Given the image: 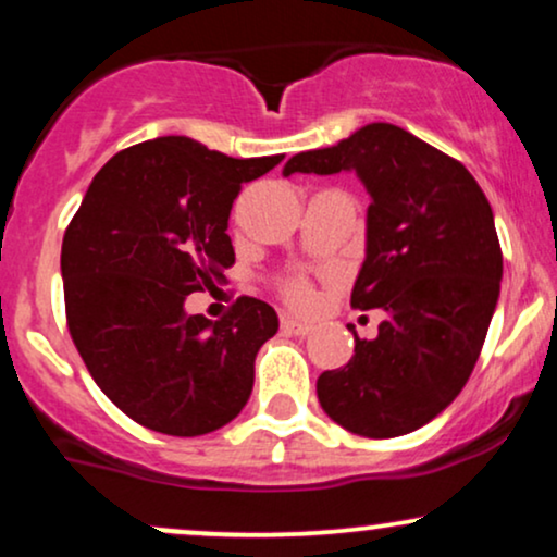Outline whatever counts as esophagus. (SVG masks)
<instances>
[{"instance_id": "esophagus-1", "label": "esophagus", "mask_w": 557, "mask_h": 557, "mask_svg": "<svg viewBox=\"0 0 557 557\" xmlns=\"http://www.w3.org/2000/svg\"><path fill=\"white\" fill-rule=\"evenodd\" d=\"M280 326H283V332L298 334V337H306V334L313 330V326L308 324V321H300V319H293V317H283V321H280Z\"/></svg>"}]
</instances>
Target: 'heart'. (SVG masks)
Listing matches in <instances>:
<instances>
[{
    "mask_svg": "<svg viewBox=\"0 0 557 557\" xmlns=\"http://www.w3.org/2000/svg\"><path fill=\"white\" fill-rule=\"evenodd\" d=\"M285 296L293 306H308V304H311V298H313L311 287H308L304 280H293V283L285 287Z\"/></svg>",
    "mask_w": 557,
    "mask_h": 557,
    "instance_id": "obj_1",
    "label": "heart"
}]
</instances>
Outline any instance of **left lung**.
Returning a JSON list of instances; mask_svg holds the SVG:
<instances>
[{"label":"left lung","mask_w":557,"mask_h":557,"mask_svg":"<svg viewBox=\"0 0 557 557\" xmlns=\"http://www.w3.org/2000/svg\"><path fill=\"white\" fill-rule=\"evenodd\" d=\"M352 171L371 194L366 259L350 304L381 308L376 339L355 337L350 363L324 371L317 394L345 431L394 438L444 412L478 363L504 257L487 197L459 160L401 126L373 122L283 173Z\"/></svg>","instance_id":"8db88e82"}]
</instances>
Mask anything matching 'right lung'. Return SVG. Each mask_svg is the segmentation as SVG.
Here are the masks:
<instances>
[{"mask_svg": "<svg viewBox=\"0 0 557 557\" xmlns=\"http://www.w3.org/2000/svg\"><path fill=\"white\" fill-rule=\"evenodd\" d=\"M283 158H227L173 134L116 152L87 186L62 240L66 326L134 423L191 438L249 401L253 360L280 326L274 308L244 296L210 321L184 304L236 261L227 218L240 184Z\"/></svg>", "mask_w": 557, "mask_h": 557, "instance_id": "1", "label": "right lung"}]
</instances>
